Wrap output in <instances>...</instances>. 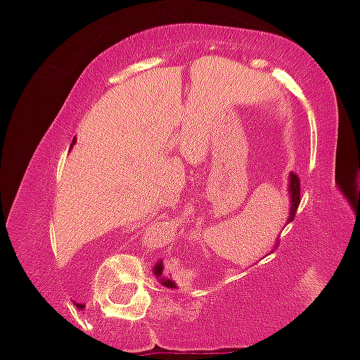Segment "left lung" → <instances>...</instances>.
<instances>
[{
  "instance_id": "1",
  "label": "left lung",
  "mask_w": 360,
  "mask_h": 360,
  "mask_svg": "<svg viewBox=\"0 0 360 360\" xmlns=\"http://www.w3.org/2000/svg\"><path fill=\"white\" fill-rule=\"evenodd\" d=\"M300 177L298 174H291L289 176V193H291V212H289V221H292V218H295L296 212H298V206H300V198H301V188H300ZM155 276L157 278H160V281H162L164 286L167 288H176V284L172 283L171 279H166L162 276V262H159L155 266Z\"/></svg>"
}]
</instances>
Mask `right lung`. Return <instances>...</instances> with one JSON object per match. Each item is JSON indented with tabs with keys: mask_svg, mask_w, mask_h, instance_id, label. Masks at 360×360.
I'll list each match as a JSON object with an SVG mask.
<instances>
[{
	"mask_svg": "<svg viewBox=\"0 0 360 360\" xmlns=\"http://www.w3.org/2000/svg\"><path fill=\"white\" fill-rule=\"evenodd\" d=\"M72 143H74V140H72ZM72 143H71V146H72Z\"/></svg>",
	"mask_w": 360,
	"mask_h": 360,
	"instance_id": "obj_1",
	"label": "right lung"
}]
</instances>
